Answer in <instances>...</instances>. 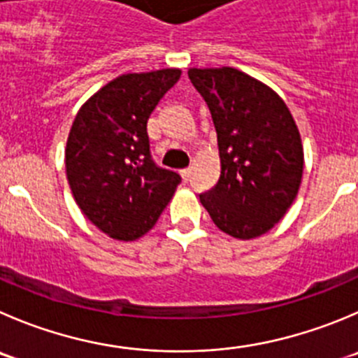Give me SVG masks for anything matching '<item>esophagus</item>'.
<instances>
[{"label":"esophagus","instance_id":"esophagus-1","mask_svg":"<svg viewBox=\"0 0 358 358\" xmlns=\"http://www.w3.org/2000/svg\"><path fill=\"white\" fill-rule=\"evenodd\" d=\"M180 175H182L183 182H189V180H190V175H192V169H190V168L182 169V171H180Z\"/></svg>","mask_w":358,"mask_h":358}]
</instances>
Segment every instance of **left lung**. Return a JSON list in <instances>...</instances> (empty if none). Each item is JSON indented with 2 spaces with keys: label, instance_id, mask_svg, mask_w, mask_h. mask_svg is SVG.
<instances>
[{
  "label": "left lung",
  "instance_id": "left-lung-1",
  "mask_svg": "<svg viewBox=\"0 0 358 358\" xmlns=\"http://www.w3.org/2000/svg\"><path fill=\"white\" fill-rule=\"evenodd\" d=\"M210 108L220 178L199 201L225 234L253 239L271 231L296 199L304 168L289 106L260 80L236 68H190Z\"/></svg>",
  "mask_w": 358,
  "mask_h": 358
}]
</instances>
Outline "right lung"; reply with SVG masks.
Here are the masks:
<instances>
[{
	"mask_svg": "<svg viewBox=\"0 0 358 358\" xmlns=\"http://www.w3.org/2000/svg\"><path fill=\"white\" fill-rule=\"evenodd\" d=\"M182 69L126 73L101 87L76 113L66 143V176L76 204L119 241L147 234L168 206L178 173L155 166L147 122Z\"/></svg>",
	"mask_w": 358,
	"mask_h": 358,
	"instance_id": "obj_1",
	"label": "right lung"
}]
</instances>
